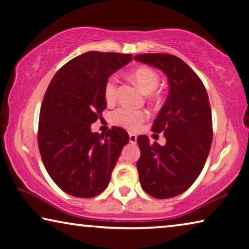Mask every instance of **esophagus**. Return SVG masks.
<instances>
[{"label": "esophagus", "mask_w": 249, "mask_h": 249, "mask_svg": "<svg viewBox=\"0 0 249 249\" xmlns=\"http://www.w3.org/2000/svg\"><path fill=\"white\" fill-rule=\"evenodd\" d=\"M129 141H130V143L136 144L137 143V136H136V134L130 133L129 134Z\"/></svg>", "instance_id": "esophagus-1"}]
</instances>
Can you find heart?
Wrapping results in <instances>:
<instances>
[{
  "label": "heart",
  "mask_w": 249,
  "mask_h": 249,
  "mask_svg": "<svg viewBox=\"0 0 249 249\" xmlns=\"http://www.w3.org/2000/svg\"><path fill=\"white\" fill-rule=\"evenodd\" d=\"M132 78L140 85L146 93H151L160 84V76L154 69L150 67H139L132 72ZM118 80L117 76H110L105 84V99L108 104H113L118 98ZM148 118L145 110L131 109L129 107H120L112 112L111 120L115 124L128 130H137L141 127L143 121Z\"/></svg>",
  "instance_id": "heart-1"
}]
</instances>
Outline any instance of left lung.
Returning <instances> with one entry per match:
<instances>
[{
    "label": "left lung",
    "instance_id": "8db88e82",
    "mask_svg": "<svg viewBox=\"0 0 249 249\" xmlns=\"http://www.w3.org/2000/svg\"><path fill=\"white\" fill-rule=\"evenodd\" d=\"M134 59L161 69L170 86L152 124V131L163 132L166 143L151 144L146 136L137 139L140 184L156 198L174 197L193 184L210 153L213 124L209 96L199 77L177 56L141 54Z\"/></svg>",
    "mask_w": 249,
    "mask_h": 249
}]
</instances>
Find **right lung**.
<instances>
[{
  "label": "right lung",
  "instance_id": "1",
  "mask_svg": "<svg viewBox=\"0 0 249 249\" xmlns=\"http://www.w3.org/2000/svg\"><path fill=\"white\" fill-rule=\"evenodd\" d=\"M132 59L130 54L87 52L56 72L39 112L38 148L45 169L59 189L89 198L107 189L121 150L129 142L124 129L105 136L90 125L107 107V79Z\"/></svg>",
  "mask_w": 249,
  "mask_h": 249
}]
</instances>
